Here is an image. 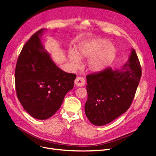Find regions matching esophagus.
Wrapping results in <instances>:
<instances>
[{"instance_id": "34e87169", "label": "esophagus", "mask_w": 156, "mask_h": 156, "mask_svg": "<svg viewBox=\"0 0 156 156\" xmlns=\"http://www.w3.org/2000/svg\"><path fill=\"white\" fill-rule=\"evenodd\" d=\"M85 79L83 77H77L74 80V83L77 87H82L85 85Z\"/></svg>"}]
</instances>
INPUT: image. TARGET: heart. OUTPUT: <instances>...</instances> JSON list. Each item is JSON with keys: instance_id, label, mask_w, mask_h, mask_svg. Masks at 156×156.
Masks as SVG:
<instances>
[{"instance_id": "b5f03b06", "label": "heart", "mask_w": 156, "mask_h": 156, "mask_svg": "<svg viewBox=\"0 0 156 156\" xmlns=\"http://www.w3.org/2000/svg\"><path fill=\"white\" fill-rule=\"evenodd\" d=\"M116 48L107 40L91 39L79 45L76 53L72 50L69 53V59L71 64L78 67L80 58H89L87 67L90 71L99 72L109 66L116 55Z\"/></svg>"}]
</instances>
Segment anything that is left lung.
<instances>
[{"instance_id":"obj_1","label":"left lung","mask_w":156,"mask_h":156,"mask_svg":"<svg viewBox=\"0 0 156 156\" xmlns=\"http://www.w3.org/2000/svg\"><path fill=\"white\" fill-rule=\"evenodd\" d=\"M141 76V68L135 50L122 67H110L86 76L87 100L85 112L96 126L108 124L125 113L133 101Z\"/></svg>"}]
</instances>
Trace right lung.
<instances>
[{
	"mask_svg": "<svg viewBox=\"0 0 156 156\" xmlns=\"http://www.w3.org/2000/svg\"><path fill=\"white\" fill-rule=\"evenodd\" d=\"M45 31H38L24 45L15 73L19 100L29 114L41 120L58 110L76 76L62 70L52 60L41 41Z\"/></svg>",
	"mask_w": 156,
	"mask_h": 156,
	"instance_id": "right-lung-1",
	"label": "right lung"
}]
</instances>
